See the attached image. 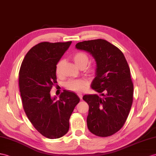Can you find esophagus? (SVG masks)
I'll list each match as a JSON object with an SVG mask.
<instances>
[{"mask_svg":"<svg viewBox=\"0 0 156 156\" xmlns=\"http://www.w3.org/2000/svg\"><path fill=\"white\" fill-rule=\"evenodd\" d=\"M77 95H78V97L79 98H80V99L81 100L82 98H83V94L81 93H77Z\"/></svg>","mask_w":156,"mask_h":156,"instance_id":"34e87169","label":"esophagus"}]
</instances>
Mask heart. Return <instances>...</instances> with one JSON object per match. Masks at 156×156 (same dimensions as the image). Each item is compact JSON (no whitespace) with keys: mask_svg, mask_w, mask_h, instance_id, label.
Returning <instances> with one entry per match:
<instances>
[{"mask_svg":"<svg viewBox=\"0 0 156 156\" xmlns=\"http://www.w3.org/2000/svg\"><path fill=\"white\" fill-rule=\"evenodd\" d=\"M75 65L80 69L84 68V72L89 76H93L96 73V67L94 66H89L84 68L89 63V56L83 51H78L72 56ZM63 65V59H60L57 63L55 66V73L58 76L62 74V67ZM88 81L86 79H70L65 84L66 89L73 91V92H81L88 85Z\"/></svg>","mask_w":156,"mask_h":156,"instance_id":"b5f03b06","label":"heart"}]
</instances>
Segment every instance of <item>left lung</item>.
<instances>
[{
  "mask_svg": "<svg viewBox=\"0 0 156 156\" xmlns=\"http://www.w3.org/2000/svg\"><path fill=\"white\" fill-rule=\"evenodd\" d=\"M75 47L90 53L97 63L91 87L101 95L83 97L89 107L87 126L97 136H112L124 126L133 102L134 85L127 61L119 48L105 40L83 41Z\"/></svg>",
  "mask_w": 156,
  "mask_h": 156,
  "instance_id": "8db88e82",
  "label": "left lung"
}]
</instances>
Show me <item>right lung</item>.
Returning a JSON list of instances; mask_svg holds the SVG:
<instances>
[{"instance_id":"1","label":"right lung","mask_w":156,"mask_h":156,"mask_svg":"<svg viewBox=\"0 0 156 156\" xmlns=\"http://www.w3.org/2000/svg\"><path fill=\"white\" fill-rule=\"evenodd\" d=\"M71 41L34 45L25 55L19 71V88L26 116L41 135L56 139L67 134L69 118L80 98L64 90L59 99L51 97L57 83L55 66Z\"/></svg>"}]
</instances>
